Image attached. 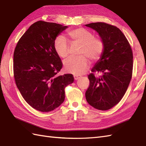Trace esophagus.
Masks as SVG:
<instances>
[{
	"label": "esophagus",
	"mask_w": 146,
	"mask_h": 146,
	"mask_svg": "<svg viewBox=\"0 0 146 146\" xmlns=\"http://www.w3.org/2000/svg\"><path fill=\"white\" fill-rule=\"evenodd\" d=\"M81 77V76L79 75H74V80H78Z\"/></svg>",
	"instance_id": "esophagus-1"
}]
</instances>
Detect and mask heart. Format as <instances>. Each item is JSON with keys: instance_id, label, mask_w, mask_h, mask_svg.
<instances>
[{"instance_id": "1", "label": "heart", "mask_w": 146, "mask_h": 146, "mask_svg": "<svg viewBox=\"0 0 146 146\" xmlns=\"http://www.w3.org/2000/svg\"><path fill=\"white\" fill-rule=\"evenodd\" d=\"M68 35L72 44L81 46L80 52L81 57H70L65 60L63 65L67 72L74 75H81L86 72L89 66V58L92 62H98L102 57L104 50V44L99 38H96L91 32L83 28L73 29ZM54 49L62 58H66L69 54L70 45L63 36L56 37L54 40Z\"/></svg>"}]
</instances>
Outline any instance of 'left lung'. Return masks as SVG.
Wrapping results in <instances>:
<instances>
[{
	"instance_id": "left-lung-1",
	"label": "left lung",
	"mask_w": 146,
	"mask_h": 146,
	"mask_svg": "<svg viewBox=\"0 0 146 146\" xmlns=\"http://www.w3.org/2000/svg\"><path fill=\"white\" fill-rule=\"evenodd\" d=\"M85 26L98 33L104 44L102 57L91 70L103 75L89 74L90 85L86 99L95 109L107 110L120 101L128 89L132 77L133 52L125 36L116 27L102 22Z\"/></svg>"
}]
</instances>
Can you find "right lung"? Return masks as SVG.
Segmentation results:
<instances>
[{
    "instance_id": "1",
    "label": "right lung",
    "mask_w": 146,
    "mask_h": 146,
    "mask_svg": "<svg viewBox=\"0 0 146 146\" xmlns=\"http://www.w3.org/2000/svg\"><path fill=\"white\" fill-rule=\"evenodd\" d=\"M68 28L38 21L21 36L13 54L14 78L18 89L29 106L47 112L65 100V88L73 83L72 74L58 76L62 63L54 49V40Z\"/></svg>"
}]
</instances>
